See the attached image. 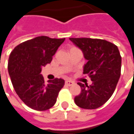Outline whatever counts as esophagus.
Here are the masks:
<instances>
[{
	"mask_svg": "<svg viewBox=\"0 0 134 134\" xmlns=\"http://www.w3.org/2000/svg\"><path fill=\"white\" fill-rule=\"evenodd\" d=\"M65 85H67V86H71V85H74V82L70 81V80H67V81H65Z\"/></svg>",
	"mask_w": 134,
	"mask_h": 134,
	"instance_id": "1",
	"label": "esophagus"
}]
</instances>
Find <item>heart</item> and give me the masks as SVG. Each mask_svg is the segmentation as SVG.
<instances>
[{"label":"heart","mask_w":134,"mask_h":134,"mask_svg":"<svg viewBox=\"0 0 134 134\" xmlns=\"http://www.w3.org/2000/svg\"><path fill=\"white\" fill-rule=\"evenodd\" d=\"M72 49H73V48H72Z\"/></svg>","instance_id":"1"}]
</instances>
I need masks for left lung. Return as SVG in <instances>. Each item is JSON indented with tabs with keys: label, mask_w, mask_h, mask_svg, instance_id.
<instances>
[{
	"label": "left lung",
	"mask_w": 134,
	"mask_h": 134,
	"mask_svg": "<svg viewBox=\"0 0 134 134\" xmlns=\"http://www.w3.org/2000/svg\"><path fill=\"white\" fill-rule=\"evenodd\" d=\"M83 53L87 63L83 73L90 76V85L81 82V93L75 98L77 106L84 109L98 108L112 96L121 76V57L117 46L103 39L70 38Z\"/></svg>",
	"instance_id": "obj_1"
}]
</instances>
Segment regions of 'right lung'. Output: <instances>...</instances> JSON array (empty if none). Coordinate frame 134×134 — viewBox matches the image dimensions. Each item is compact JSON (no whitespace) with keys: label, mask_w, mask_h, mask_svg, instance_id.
<instances>
[{"label":"right lung","mask_w":134,"mask_h":134,"mask_svg":"<svg viewBox=\"0 0 134 134\" xmlns=\"http://www.w3.org/2000/svg\"><path fill=\"white\" fill-rule=\"evenodd\" d=\"M64 40L38 36L20 44L10 53L8 70L11 82L21 100L32 109L51 108L64 86L62 79L49 80L46 84L41 72Z\"/></svg>","instance_id":"obj_1"}]
</instances>
